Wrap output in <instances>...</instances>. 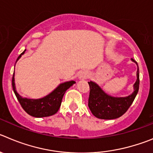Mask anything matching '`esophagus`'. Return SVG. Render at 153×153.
I'll return each instance as SVG.
<instances>
[{
    "instance_id": "obj_1",
    "label": "esophagus",
    "mask_w": 153,
    "mask_h": 153,
    "mask_svg": "<svg viewBox=\"0 0 153 153\" xmlns=\"http://www.w3.org/2000/svg\"><path fill=\"white\" fill-rule=\"evenodd\" d=\"M89 76V73L88 72H82L80 74V78H87Z\"/></svg>"
}]
</instances>
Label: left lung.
Here are the masks:
<instances>
[{
    "mask_svg": "<svg viewBox=\"0 0 153 153\" xmlns=\"http://www.w3.org/2000/svg\"><path fill=\"white\" fill-rule=\"evenodd\" d=\"M132 61L137 65L134 59H132ZM137 75V78L134 85V91L126 97H112L104 93L97 84L93 81L88 82L90 86L88 106L93 115L100 119H115L123 115L133 103L139 91V67Z\"/></svg>",
    "mask_w": 153,
    "mask_h": 153,
    "instance_id": "left-lung-1",
    "label": "left lung"
}]
</instances>
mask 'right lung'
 I'll list each match as a JSON object with an SVG mask.
<instances>
[{
  "label": "right lung",
  "instance_id": "obj_1",
  "mask_svg": "<svg viewBox=\"0 0 153 153\" xmlns=\"http://www.w3.org/2000/svg\"><path fill=\"white\" fill-rule=\"evenodd\" d=\"M25 50L19 56L18 60L22 54H24ZM16 60V61H17ZM75 82L74 81H67L62 83L58 88H56L51 94L46 96L45 97L38 100L27 99L22 98V97L16 92L14 82V72L12 78V86L17 100L20 103L22 109L28 114L36 118H42L48 117L56 113L60 107L62 97L67 89L73 85Z\"/></svg>",
  "mask_w": 153,
  "mask_h": 153
}]
</instances>
